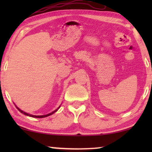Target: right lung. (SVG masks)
Here are the masks:
<instances>
[{
    "label": "right lung",
    "instance_id": "1",
    "mask_svg": "<svg viewBox=\"0 0 152 152\" xmlns=\"http://www.w3.org/2000/svg\"><path fill=\"white\" fill-rule=\"evenodd\" d=\"M16 109H17L18 111H19L20 113H23L24 115H28V116H30V117H33V118H45V117H47V116H49V115H52V114H53L54 113H55V112H56L57 111V109H59V108H58L57 109H56L55 111H54L53 112H52V113H48V114H47V115H30V114H28V113H26V112H24V111H23L22 110H20V109H18V108L16 107Z\"/></svg>",
    "mask_w": 152,
    "mask_h": 152
}]
</instances>
